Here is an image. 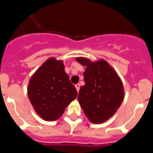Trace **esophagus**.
I'll return each mask as SVG.
<instances>
[{
    "label": "esophagus",
    "instance_id": "1",
    "mask_svg": "<svg viewBox=\"0 0 153 153\" xmlns=\"http://www.w3.org/2000/svg\"><path fill=\"white\" fill-rule=\"evenodd\" d=\"M75 87H76V90H77V92H79V87H80V85H79V83H76V84L75 85Z\"/></svg>",
    "mask_w": 153,
    "mask_h": 153
}]
</instances>
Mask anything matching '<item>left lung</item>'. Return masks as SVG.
Instances as JSON below:
<instances>
[{
  "instance_id": "8db88e82",
  "label": "left lung",
  "mask_w": 153,
  "mask_h": 153,
  "mask_svg": "<svg viewBox=\"0 0 153 153\" xmlns=\"http://www.w3.org/2000/svg\"><path fill=\"white\" fill-rule=\"evenodd\" d=\"M76 61L86 67L85 85L80 87L78 101L92 123H101L113 116L123 102L122 81L105 60L91 63L79 57Z\"/></svg>"
}]
</instances>
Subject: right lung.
Wrapping results in <instances>:
<instances>
[{"instance_id": "obj_1", "label": "right lung", "mask_w": 153, "mask_h": 153, "mask_svg": "<svg viewBox=\"0 0 153 153\" xmlns=\"http://www.w3.org/2000/svg\"><path fill=\"white\" fill-rule=\"evenodd\" d=\"M28 97L36 113L47 121L60 118L77 91L65 73L63 62L50 58L36 70L28 86Z\"/></svg>"}]
</instances>
